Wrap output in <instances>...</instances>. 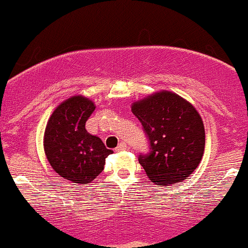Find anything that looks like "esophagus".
<instances>
[{
    "label": "esophagus",
    "mask_w": 248,
    "mask_h": 248,
    "mask_svg": "<svg viewBox=\"0 0 248 248\" xmlns=\"http://www.w3.org/2000/svg\"><path fill=\"white\" fill-rule=\"evenodd\" d=\"M128 149V146H127L126 143H120L119 145H117V148L115 149V151H124V150H127Z\"/></svg>",
    "instance_id": "esophagus-1"
}]
</instances>
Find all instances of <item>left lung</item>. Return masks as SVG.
<instances>
[{
  "label": "left lung",
  "instance_id": "obj_1",
  "mask_svg": "<svg viewBox=\"0 0 248 248\" xmlns=\"http://www.w3.org/2000/svg\"><path fill=\"white\" fill-rule=\"evenodd\" d=\"M132 112L150 141V153L139 155L150 182L167 186L186 179L205 150V127L198 110L180 95L160 91L134 102Z\"/></svg>",
  "mask_w": 248,
  "mask_h": 248
}]
</instances>
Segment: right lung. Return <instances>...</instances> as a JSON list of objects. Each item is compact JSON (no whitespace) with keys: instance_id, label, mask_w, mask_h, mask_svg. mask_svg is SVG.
<instances>
[{"instance_id":"1","label":"right lung","mask_w":248,"mask_h":248,"mask_svg":"<svg viewBox=\"0 0 248 248\" xmlns=\"http://www.w3.org/2000/svg\"><path fill=\"white\" fill-rule=\"evenodd\" d=\"M94 109V103L83 95L68 98L50 115L43 136L45 154L53 170L80 185L97 178L112 154L99 137L86 131V121Z\"/></svg>"}]
</instances>
